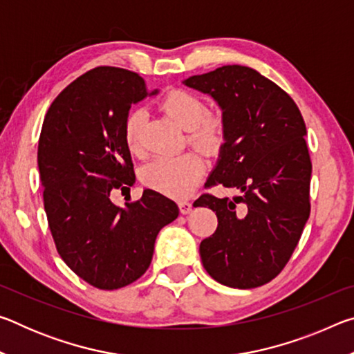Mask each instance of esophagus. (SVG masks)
Here are the masks:
<instances>
[{"mask_svg": "<svg viewBox=\"0 0 354 354\" xmlns=\"http://www.w3.org/2000/svg\"><path fill=\"white\" fill-rule=\"evenodd\" d=\"M178 206H179V212H181L183 215H187L192 211V203H189V201H179Z\"/></svg>", "mask_w": 354, "mask_h": 354, "instance_id": "34e87169", "label": "esophagus"}]
</instances>
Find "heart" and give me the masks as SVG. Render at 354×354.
<instances>
[{
    "label": "heart",
    "mask_w": 354,
    "mask_h": 354,
    "mask_svg": "<svg viewBox=\"0 0 354 354\" xmlns=\"http://www.w3.org/2000/svg\"><path fill=\"white\" fill-rule=\"evenodd\" d=\"M160 109L167 115L189 131V140L203 151L217 149L225 137V120L218 112L205 113V104L196 97L183 88L167 92L160 100ZM145 123V112L131 111L123 123V140L128 151L140 153V134ZM205 173V162L196 153L179 156H160L153 159L142 170V181L171 198H185L195 190Z\"/></svg>",
    "instance_id": "obj_1"
}]
</instances>
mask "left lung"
Returning <instances> with one entry per match:
<instances>
[{"mask_svg":"<svg viewBox=\"0 0 354 354\" xmlns=\"http://www.w3.org/2000/svg\"><path fill=\"white\" fill-rule=\"evenodd\" d=\"M217 101L225 120L223 145L206 185L236 189L234 198L205 194L218 218L200 243L206 272L220 284L253 289L289 262L310 212L306 124L283 88L259 71L223 65L183 81Z\"/></svg>","mask_w":354,"mask_h":354,"instance_id":"1","label":"left lung"}]
</instances>
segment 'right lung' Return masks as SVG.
I'll list each match as a JSON object with an SVG mask.
<instances>
[{
  "label": "right lung",
  "instance_id": "right-lung-1",
  "mask_svg": "<svg viewBox=\"0 0 354 354\" xmlns=\"http://www.w3.org/2000/svg\"><path fill=\"white\" fill-rule=\"evenodd\" d=\"M156 93L134 71L97 67L57 95L41 127L37 162L57 253L103 290L147 272L159 231L179 214L175 201L151 189L124 207L111 200L113 189L129 190L136 183L124 118L131 104Z\"/></svg>",
  "mask_w": 354,
  "mask_h": 354
}]
</instances>
